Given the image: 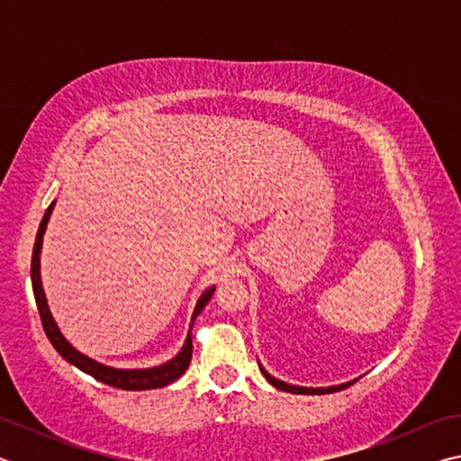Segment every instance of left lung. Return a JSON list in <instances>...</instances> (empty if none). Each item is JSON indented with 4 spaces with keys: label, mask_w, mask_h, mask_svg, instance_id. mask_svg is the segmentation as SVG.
<instances>
[{
    "label": "left lung",
    "mask_w": 461,
    "mask_h": 461,
    "mask_svg": "<svg viewBox=\"0 0 461 461\" xmlns=\"http://www.w3.org/2000/svg\"><path fill=\"white\" fill-rule=\"evenodd\" d=\"M260 370H262V374H264V376H267V380L270 382L272 386L285 390V393H293V394H330V393H338V390H343V388H348L349 384H352V382H348V384L330 386V388H303V386L286 384V382H283V380H276L275 376H270V374H268L267 370H264L262 366H260Z\"/></svg>",
    "instance_id": "1"
}]
</instances>
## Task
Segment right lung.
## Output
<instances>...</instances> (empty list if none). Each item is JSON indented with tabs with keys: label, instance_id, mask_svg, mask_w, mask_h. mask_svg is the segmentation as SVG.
I'll use <instances>...</instances> for the list:
<instances>
[{
	"label": "right lung",
	"instance_id": "1",
	"mask_svg": "<svg viewBox=\"0 0 461 461\" xmlns=\"http://www.w3.org/2000/svg\"><path fill=\"white\" fill-rule=\"evenodd\" d=\"M52 207H54V201L46 209V213L41 221V228H38L36 233V241H34V252H32V288H34V299H36V307H38V313H41L42 319V327H44V333L46 338L50 339V343L54 346V349L65 357L67 362H71L77 368L87 372L89 376H93L99 382H104V384L109 386H115V388H122V390H150V388H160V386H167L170 382H175L176 378H181L185 370L189 368L191 364V356H193V341H191V335H186V341L181 352H178L176 357L173 360L162 364V366H156V368H146V370H118V368H109V366L104 364H97L95 360H91V357L83 356L81 352H77V349L68 343L65 338H62L57 323H54V319L49 311V305H46V296L42 291V280H41V248H42V236H44V230H46V223H49V217L52 213ZM215 293V286L213 288H207L205 293L201 294V299L197 303V307H194V313L191 321H194V317H197L203 307L207 305L209 299H212Z\"/></svg>",
	"mask_w": 461,
	"mask_h": 461
}]
</instances>
